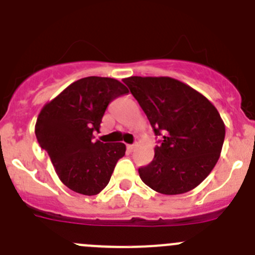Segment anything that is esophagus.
Returning <instances> with one entry per match:
<instances>
[{
  "mask_svg": "<svg viewBox=\"0 0 255 255\" xmlns=\"http://www.w3.org/2000/svg\"><path fill=\"white\" fill-rule=\"evenodd\" d=\"M134 148H135V144H127V149L129 152L134 151Z\"/></svg>",
  "mask_w": 255,
  "mask_h": 255,
  "instance_id": "esophagus-1",
  "label": "esophagus"
}]
</instances>
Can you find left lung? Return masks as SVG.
Returning a JSON list of instances; mask_svg holds the SVG:
<instances>
[{"label": "left lung", "instance_id": "obj_1", "mask_svg": "<svg viewBox=\"0 0 255 255\" xmlns=\"http://www.w3.org/2000/svg\"><path fill=\"white\" fill-rule=\"evenodd\" d=\"M160 135L151 163L138 168L142 181L165 195L185 194L208 177L220 157L225 126L210 101L168 77L123 79Z\"/></svg>", "mask_w": 255, "mask_h": 255}]
</instances>
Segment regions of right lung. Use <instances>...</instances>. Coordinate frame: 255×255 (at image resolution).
<instances>
[{
    "instance_id": "add662e5",
    "label": "right lung",
    "mask_w": 255,
    "mask_h": 255,
    "mask_svg": "<svg viewBox=\"0 0 255 255\" xmlns=\"http://www.w3.org/2000/svg\"><path fill=\"white\" fill-rule=\"evenodd\" d=\"M128 89L113 78L74 82L40 112L35 134L66 187L93 196L108 185L125 143L95 141L107 107Z\"/></svg>"
}]
</instances>
